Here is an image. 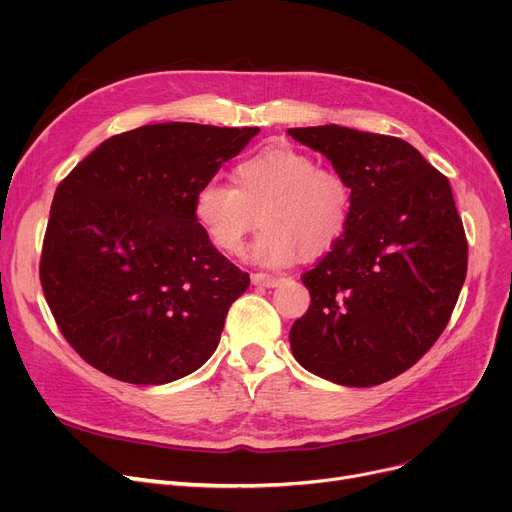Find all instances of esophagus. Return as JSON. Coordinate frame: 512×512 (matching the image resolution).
Here are the masks:
<instances>
[{"mask_svg":"<svg viewBox=\"0 0 512 512\" xmlns=\"http://www.w3.org/2000/svg\"><path fill=\"white\" fill-rule=\"evenodd\" d=\"M251 282H253L255 286L274 288V286H278V284L282 282V278H278V276H272V274H263V272H259V274H253V276H251Z\"/></svg>","mask_w":512,"mask_h":512,"instance_id":"esophagus-1","label":"esophagus"}]
</instances>
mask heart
Returning <instances> with one entry per match:
<instances>
[{"label":"heart","mask_w":512,"mask_h":512,"mask_svg":"<svg viewBox=\"0 0 512 512\" xmlns=\"http://www.w3.org/2000/svg\"><path fill=\"white\" fill-rule=\"evenodd\" d=\"M259 213L251 259L267 267L330 253L351 224L353 188L336 170L290 145L265 147L234 168V184L211 178L197 188L193 215L211 245L236 255Z\"/></svg>","instance_id":"obj_1"}]
</instances>
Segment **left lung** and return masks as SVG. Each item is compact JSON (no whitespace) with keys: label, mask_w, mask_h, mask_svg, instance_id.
I'll use <instances>...</instances> for the list:
<instances>
[{"label":"left lung","mask_w":512,"mask_h":512,"mask_svg":"<svg viewBox=\"0 0 512 512\" xmlns=\"http://www.w3.org/2000/svg\"><path fill=\"white\" fill-rule=\"evenodd\" d=\"M353 188L338 245L301 276L311 305L292 355L340 386L384 384L444 332L467 276V236L448 178L407 141L336 124L290 128Z\"/></svg>","instance_id":"1"}]
</instances>
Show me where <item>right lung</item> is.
Instances as JSON below:
<instances>
[{"instance_id":"1","label":"right lung","mask_w":512,"mask_h":512,"mask_svg":"<svg viewBox=\"0 0 512 512\" xmlns=\"http://www.w3.org/2000/svg\"><path fill=\"white\" fill-rule=\"evenodd\" d=\"M257 132L141 126L103 141L58 184L39 278L62 336L89 365L159 386L213 355L251 280L201 232L193 197Z\"/></svg>"}]
</instances>
